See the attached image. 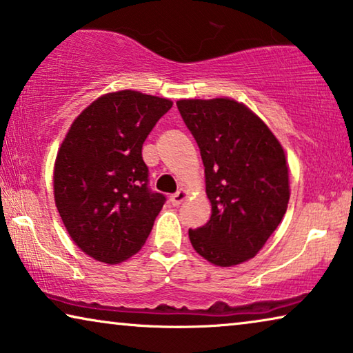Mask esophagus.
Listing matches in <instances>:
<instances>
[{
    "mask_svg": "<svg viewBox=\"0 0 353 353\" xmlns=\"http://www.w3.org/2000/svg\"><path fill=\"white\" fill-rule=\"evenodd\" d=\"M188 196H189V192L186 191V189H180V191L173 194V196H170V202L173 203V205H180L181 202L186 201Z\"/></svg>",
    "mask_w": 353,
    "mask_h": 353,
    "instance_id": "34e87169",
    "label": "esophagus"
}]
</instances>
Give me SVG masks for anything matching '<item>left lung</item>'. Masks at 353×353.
Returning a JSON list of instances; mask_svg holds the SVG:
<instances>
[{
  "label": "left lung",
  "instance_id": "1",
  "mask_svg": "<svg viewBox=\"0 0 353 353\" xmlns=\"http://www.w3.org/2000/svg\"><path fill=\"white\" fill-rule=\"evenodd\" d=\"M196 139L212 216L189 229L208 263L231 268L256 256L287 213L288 162L282 143L247 105L229 97L176 101Z\"/></svg>",
  "mask_w": 353,
  "mask_h": 353
}]
</instances>
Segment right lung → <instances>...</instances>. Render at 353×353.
Wrapping results in <instances>:
<instances>
[{"label": "right lung", "instance_id": "obj_1", "mask_svg": "<svg viewBox=\"0 0 353 353\" xmlns=\"http://www.w3.org/2000/svg\"><path fill=\"white\" fill-rule=\"evenodd\" d=\"M173 101L124 89L99 97L66 132L54 164L55 207L90 258L119 264L150 236L165 197L148 189L141 146Z\"/></svg>", "mask_w": 353, "mask_h": 353}]
</instances>
